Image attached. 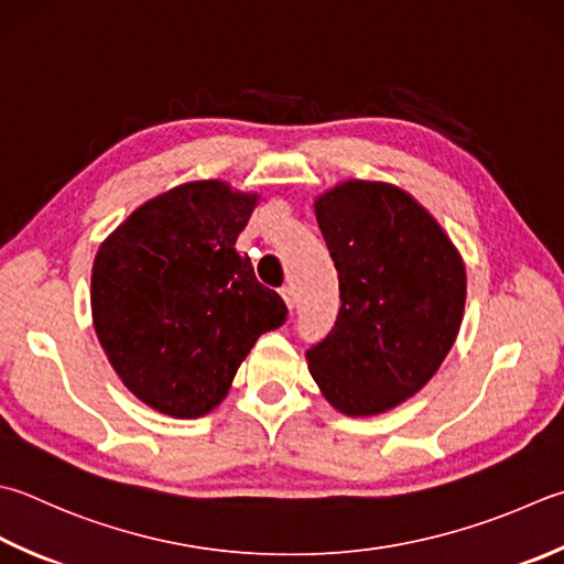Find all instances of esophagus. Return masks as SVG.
Wrapping results in <instances>:
<instances>
[{
    "label": "esophagus",
    "instance_id": "esophagus-1",
    "mask_svg": "<svg viewBox=\"0 0 564 564\" xmlns=\"http://www.w3.org/2000/svg\"><path fill=\"white\" fill-rule=\"evenodd\" d=\"M280 294H282V300H284V304H286V310H294L296 306V296H294V290L290 284H284V286H280Z\"/></svg>",
    "mask_w": 564,
    "mask_h": 564
}]
</instances>
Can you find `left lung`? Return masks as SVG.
Here are the masks:
<instances>
[{"label":"left lung","instance_id":"8db88e82","mask_svg":"<svg viewBox=\"0 0 564 564\" xmlns=\"http://www.w3.org/2000/svg\"><path fill=\"white\" fill-rule=\"evenodd\" d=\"M314 208L341 310L306 350L310 373L336 410L386 412L437 373L454 346L464 262L437 220L395 186L346 182Z\"/></svg>","mask_w":564,"mask_h":564}]
</instances>
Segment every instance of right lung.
Masks as SVG:
<instances>
[{"mask_svg": "<svg viewBox=\"0 0 564 564\" xmlns=\"http://www.w3.org/2000/svg\"><path fill=\"white\" fill-rule=\"evenodd\" d=\"M254 200L220 182L172 188L95 258L90 304L105 354L137 398L172 417L214 410L254 341L286 322L282 296L236 250Z\"/></svg>", "mask_w": 564, "mask_h": 564, "instance_id": "1", "label": "right lung"}]
</instances>
